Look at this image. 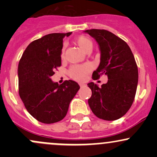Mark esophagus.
I'll return each instance as SVG.
<instances>
[{
	"label": "esophagus",
	"mask_w": 157,
	"mask_h": 157,
	"mask_svg": "<svg viewBox=\"0 0 157 157\" xmlns=\"http://www.w3.org/2000/svg\"><path fill=\"white\" fill-rule=\"evenodd\" d=\"M86 86V85L83 84V83H80V87H82V86Z\"/></svg>",
	"instance_id": "1"
}]
</instances>
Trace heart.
Listing matches in <instances>:
<instances>
[{"mask_svg": "<svg viewBox=\"0 0 157 157\" xmlns=\"http://www.w3.org/2000/svg\"><path fill=\"white\" fill-rule=\"evenodd\" d=\"M75 42L80 47L87 53L88 52L91 51L93 47V43L89 37L86 36L81 35L75 39ZM61 57H64V48H63L61 52ZM90 71V66L89 65L84 66H74L70 69V76L75 80L78 81H82L86 78V75Z\"/></svg>", "mask_w": 157, "mask_h": 157, "instance_id": "obj_1", "label": "heart"}]
</instances>
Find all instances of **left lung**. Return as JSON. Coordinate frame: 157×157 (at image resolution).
<instances>
[{"label":"left lung","mask_w":157,"mask_h":157,"mask_svg":"<svg viewBox=\"0 0 157 157\" xmlns=\"http://www.w3.org/2000/svg\"><path fill=\"white\" fill-rule=\"evenodd\" d=\"M95 39L100 51V62L93 72L94 80L101 74L108 82L99 87L88 83L92 94L88 100L92 112L98 118L113 121L127 113L134 102L138 83V68L134 55L123 40L104 29L84 31Z\"/></svg>","instance_id":"obj_1"}]
</instances>
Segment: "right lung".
Returning a JSON list of instances; mask_svg holds the SVG:
<instances>
[{"mask_svg": "<svg viewBox=\"0 0 157 157\" xmlns=\"http://www.w3.org/2000/svg\"><path fill=\"white\" fill-rule=\"evenodd\" d=\"M68 33H52L27 46L20 60L19 95L28 112L46 124L62 120L80 86L73 80L59 85L52 80L55 68L61 66L63 39Z\"/></svg>", "mask_w": 157, "mask_h": 157, "instance_id": "add662e5", "label": "right lung"}]
</instances>
